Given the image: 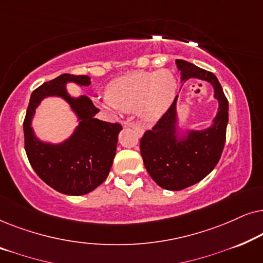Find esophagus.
Returning <instances> with one entry per match:
<instances>
[{
    "label": "esophagus",
    "mask_w": 263,
    "mask_h": 263,
    "mask_svg": "<svg viewBox=\"0 0 263 263\" xmlns=\"http://www.w3.org/2000/svg\"><path fill=\"white\" fill-rule=\"evenodd\" d=\"M123 125L124 127H127V125H130V127L133 128V129H135V132L138 133V134H142L143 133V129L140 127V125H138V124H134V123H123Z\"/></svg>",
    "instance_id": "1"
}]
</instances>
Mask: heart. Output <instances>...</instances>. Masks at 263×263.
<instances>
[{
	"label": "heart",
	"instance_id": "b5f03b06",
	"mask_svg": "<svg viewBox=\"0 0 263 263\" xmlns=\"http://www.w3.org/2000/svg\"><path fill=\"white\" fill-rule=\"evenodd\" d=\"M176 92L177 81L170 71H136L111 81L102 105L123 111L139 110L142 118L154 121L171 105Z\"/></svg>",
	"mask_w": 263,
	"mask_h": 263
}]
</instances>
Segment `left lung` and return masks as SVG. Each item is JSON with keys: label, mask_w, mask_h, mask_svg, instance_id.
<instances>
[{"label": "left lung", "mask_w": 263, "mask_h": 263, "mask_svg": "<svg viewBox=\"0 0 263 263\" xmlns=\"http://www.w3.org/2000/svg\"><path fill=\"white\" fill-rule=\"evenodd\" d=\"M182 80L196 78L211 82L219 110L214 124L203 132H192L185 141L175 138L176 97L152 129L140 139V152L145 167L158 185L167 190H182L203 179L220 159L229 122V102L221 85L212 71L183 60H176Z\"/></svg>", "instance_id": "left-lung-1"}]
</instances>
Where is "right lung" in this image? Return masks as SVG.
<instances>
[{"mask_svg": "<svg viewBox=\"0 0 263 263\" xmlns=\"http://www.w3.org/2000/svg\"><path fill=\"white\" fill-rule=\"evenodd\" d=\"M86 75L62 74L46 81L32 92L24 120L25 151L28 161L39 177L57 192L67 195H84L105 181L116 154L120 123L95 118L99 109L87 96L74 99L68 96L64 85L74 81L87 86ZM48 95H60L71 104L82 120L73 136L61 145H48L35 139L30 120L39 102Z\"/></svg>", "mask_w": 263, "mask_h": 263, "instance_id": "1", "label": "right lung"}]
</instances>
